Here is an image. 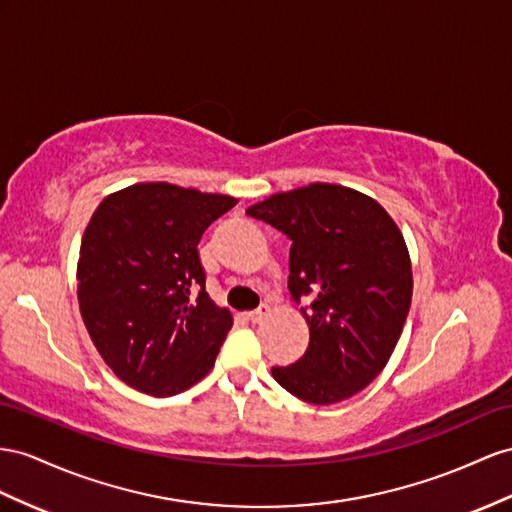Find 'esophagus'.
I'll use <instances>...</instances> for the list:
<instances>
[{
	"instance_id": "obj_1",
	"label": "esophagus",
	"mask_w": 512,
	"mask_h": 512,
	"mask_svg": "<svg viewBox=\"0 0 512 512\" xmlns=\"http://www.w3.org/2000/svg\"><path fill=\"white\" fill-rule=\"evenodd\" d=\"M268 316H270V307L268 305H261L255 311L248 313V318H251L253 322H264Z\"/></svg>"
}]
</instances>
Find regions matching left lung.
Here are the masks:
<instances>
[{
  "mask_svg": "<svg viewBox=\"0 0 512 512\" xmlns=\"http://www.w3.org/2000/svg\"><path fill=\"white\" fill-rule=\"evenodd\" d=\"M248 216L292 240L290 292L309 326V348L272 368L283 389L311 404H335L383 372L402 335L413 296L409 248L372 196L337 183L272 194Z\"/></svg>",
  "mask_w": 512,
  "mask_h": 512,
  "instance_id": "8db88e82",
  "label": "left lung"
}]
</instances>
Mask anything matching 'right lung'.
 <instances>
[{
    "label": "right lung",
    "mask_w": 512,
    "mask_h": 512,
    "mask_svg": "<svg viewBox=\"0 0 512 512\" xmlns=\"http://www.w3.org/2000/svg\"><path fill=\"white\" fill-rule=\"evenodd\" d=\"M235 203L149 181L95 209L77 261V300L101 359L125 385L168 398L214 368L233 316L207 296L196 246Z\"/></svg>",
    "instance_id": "obj_1"
}]
</instances>
